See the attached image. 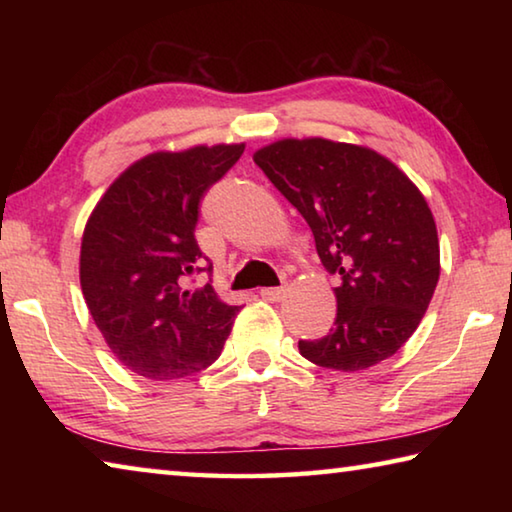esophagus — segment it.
I'll return each instance as SVG.
<instances>
[{
	"mask_svg": "<svg viewBox=\"0 0 512 512\" xmlns=\"http://www.w3.org/2000/svg\"><path fill=\"white\" fill-rule=\"evenodd\" d=\"M284 293H287V289H284V287H268V289L259 291V296H262L268 302H280L284 298Z\"/></svg>",
	"mask_w": 512,
	"mask_h": 512,
	"instance_id": "1",
	"label": "esophagus"
}]
</instances>
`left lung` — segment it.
<instances>
[{
    "instance_id": "8db88e82",
    "label": "left lung",
    "mask_w": 512,
    "mask_h": 512,
    "mask_svg": "<svg viewBox=\"0 0 512 512\" xmlns=\"http://www.w3.org/2000/svg\"><path fill=\"white\" fill-rule=\"evenodd\" d=\"M253 160L305 216L320 262L341 277L334 327L300 341L302 357L343 372L393 357L440 277L436 221L420 189L368 146L323 137L277 140Z\"/></svg>"
}]
</instances>
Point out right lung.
Wrapping results in <instances>:
<instances>
[{"label": "right lung", "instance_id": "obj_1", "mask_svg": "<svg viewBox=\"0 0 512 512\" xmlns=\"http://www.w3.org/2000/svg\"><path fill=\"white\" fill-rule=\"evenodd\" d=\"M246 144L158 151L133 162L94 207L81 241L85 305L110 352L153 381L183 379L219 359L239 307L185 277L205 257L196 244L203 194Z\"/></svg>", "mask_w": 512, "mask_h": 512}]
</instances>
